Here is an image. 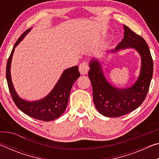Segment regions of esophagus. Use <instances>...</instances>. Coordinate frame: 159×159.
I'll use <instances>...</instances> for the list:
<instances>
[{
  "label": "esophagus",
  "mask_w": 159,
  "mask_h": 159,
  "mask_svg": "<svg viewBox=\"0 0 159 159\" xmlns=\"http://www.w3.org/2000/svg\"><path fill=\"white\" fill-rule=\"evenodd\" d=\"M88 70H89V67H88V64L85 62V61L84 62H82L79 65V71L82 75L87 74Z\"/></svg>",
  "instance_id": "1"
}]
</instances>
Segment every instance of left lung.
<instances>
[{
  "label": "left lung",
  "instance_id": "1",
  "mask_svg": "<svg viewBox=\"0 0 159 159\" xmlns=\"http://www.w3.org/2000/svg\"><path fill=\"white\" fill-rule=\"evenodd\" d=\"M124 37L114 50L133 48L141 57V68L138 79L130 87L119 88L112 85L104 76L101 63L93 58L90 61L88 76L93 86V98L99 114L107 117H119L135 110L146 98L153 75L154 64L149 48L143 38L123 25Z\"/></svg>",
  "mask_w": 159,
  "mask_h": 159
}]
</instances>
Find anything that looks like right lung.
Segmentation results:
<instances>
[{"instance_id":"1","label":"right lung","mask_w":159,"mask_h":159,"mask_svg":"<svg viewBox=\"0 0 159 159\" xmlns=\"http://www.w3.org/2000/svg\"><path fill=\"white\" fill-rule=\"evenodd\" d=\"M31 29V28L29 29L19 38L12 48L6 66L7 82L13 101L21 111L36 119L50 121L61 116L66 110L72 85L80 77L79 67L74 66L64 70L55 87L44 98L31 102L20 98L12 84L10 67L15 48L22 41Z\"/></svg>"}]
</instances>
